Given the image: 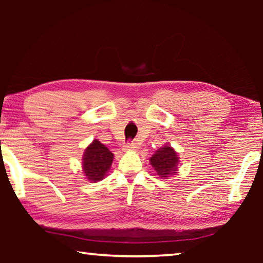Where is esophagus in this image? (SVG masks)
Instances as JSON below:
<instances>
[{
    "label": "esophagus",
    "mask_w": 263,
    "mask_h": 263,
    "mask_svg": "<svg viewBox=\"0 0 263 263\" xmlns=\"http://www.w3.org/2000/svg\"><path fill=\"white\" fill-rule=\"evenodd\" d=\"M138 148V145L136 142H127V144L124 146V149L125 151H136Z\"/></svg>",
    "instance_id": "1"
}]
</instances>
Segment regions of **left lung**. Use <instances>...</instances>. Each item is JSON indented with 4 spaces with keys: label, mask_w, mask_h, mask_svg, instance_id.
<instances>
[{
    "label": "left lung",
    "mask_w": 263,
    "mask_h": 263,
    "mask_svg": "<svg viewBox=\"0 0 263 263\" xmlns=\"http://www.w3.org/2000/svg\"><path fill=\"white\" fill-rule=\"evenodd\" d=\"M149 162L160 179H168L169 176L175 175L177 173L180 160L176 151L166 145L159 148L149 158Z\"/></svg>",
    "instance_id": "obj_1"
}]
</instances>
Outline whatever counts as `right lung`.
<instances>
[{
    "instance_id": "right-lung-1",
    "label": "right lung",
    "mask_w": 263,
    "mask_h": 263,
    "mask_svg": "<svg viewBox=\"0 0 263 263\" xmlns=\"http://www.w3.org/2000/svg\"><path fill=\"white\" fill-rule=\"evenodd\" d=\"M114 154L105 145L95 139L84 149L82 168L87 180L90 182L102 181L112 164Z\"/></svg>"
}]
</instances>
